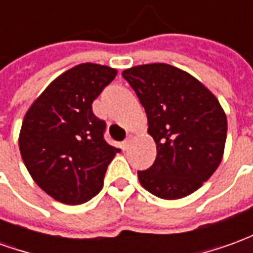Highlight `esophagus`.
<instances>
[{
  "instance_id": "obj_1",
  "label": "esophagus",
  "mask_w": 253,
  "mask_h": 253,
  "mask_svg": "<svg viewBox=\"0 0 253 253\" xmlns=\"http://www.w3.org/2000/svg\"><path fill=\"white\" fill-rule=\"evenodd\" d=\"M128 146H130V138H127L126 141H123V142H122V149H123V150H127Z\"/></svg>"
}]
</instances>
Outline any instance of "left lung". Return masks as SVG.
Masks as SVG:
<instances>
[{"instance_id":"obj_1","label":"left lung","mask_w":253,"mask_h":253,"mask_svg":"<svg viewBox=\"0 0 253 253\" xmlns=\"http://www.w3.org/2000/svg\"><path fill=\"white\" fill-rule=\"evenodd\" d=\"M148 115L157 157L138 170L141 186L161 199H180L215 172L223 156L228 122L217 97L181 69L149 63L122 73Z\"/></svg>"}]
</instances>
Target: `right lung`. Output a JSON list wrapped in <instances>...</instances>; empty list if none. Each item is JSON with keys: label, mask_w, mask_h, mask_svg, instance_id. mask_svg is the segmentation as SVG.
Here are the masks:
<instances>
[{"label": "right lung", "mask_w": 253, "mask_h": 253, "mask_svg": "<svg viewBox=\"0 0 253 253\" xmlns=\"http://www.w3.org/2000/svg\"><path fill=\"white\" fill-rule=\"evenodd\" d=\"M116 77L112 67L81 63L62 73L32 103L21 125V159L55 201L81 205L99 194L119 149L105 142L93 100Z\"/></svg>", "instance_id": "right-lung-1"}]
</instances>
